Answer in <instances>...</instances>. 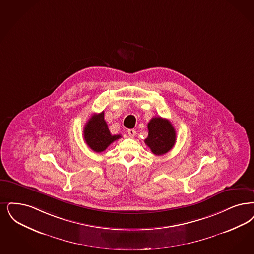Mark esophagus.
Wrapping results in <instances>:
<instances>
[{
	"label": "esophagus",
	"mask_w": 254,
	"mask_h": 254,
	"mask_svg": "<svg viewBox=\"0 0 254 254\" xmlns=\"http://www.w3.org/2000/svg\"><path fill=\"white\" fill-rule=\"evenodd\" d=\"M127 133H128V135H129V137H130V138H134V137H135V135H136V131H135V129H128V130H127Z\"/></svg>",
	"instance_id": "34e87169"
}]
</instances>
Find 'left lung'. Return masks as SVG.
<instances>
[{"mask_svg": "<svg viewBox=\"0 0 254 254\" xmlns=\"http://www.w3.org/2000/svg\"><path fill=\"white\" fill-rule=\"evenodd\" d=\"M147 128L148 137L144 142L153 154L161 156L172 149L176 142V130L167 119L154 117L147 124Z\"/></svg>", "mask_w": 254, "mask_h": 254, "instance_id": "left-lung-1", "label": "left lung"}]
</instances>
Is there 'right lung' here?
Instances as JSON below:
<instances>
[{"mask_svg": "<svg viewBox=\"0 0 254 254\" xmlns=\"http://www.w3.org/2000/svg\"><path fill=\"white\" fill-rule=\"evenodd\" d=\"M85 142L94 152H103L107 147L118 139L121 135H112L104 119V112L93 114L84 127Z\"/></svg>", "mask_w": 254, "mask_h": 254, "instance_id": "right-lung-1", "label": "right lung"}]
</instances>
